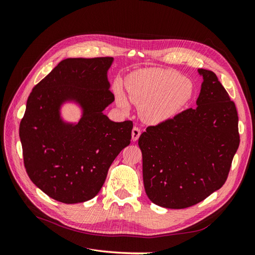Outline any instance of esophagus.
Masks as SVG:
<instances>
[{
	"label": "esophagus",
	"instance_id": "34e87169",
	"mask_svg": "<svg viewBox=\"0 0 255 255\" xmlns=\"http://www.w3.org/2000/svg\"><path fill=\"white\" fill-rule=\"evenodd\" d=\"M140 134H141L140 128H137V127H134L133 129H132V140H133V141L138 140V138H139Z\"/></svg>",
	"mask_w": 255,
	"mask_h": 255
}]
</instances>
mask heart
I'll return each instance as SVG.
<instances>
[{
	"label": "heart",
	"mask_w": 255,
	"mask_h": 255,
	"mask_svg": "<svg viewBox=\"0 0 255 255\" xmlns=\"http://www.w3.org/2000/svg\"><path fill=\"white\" fill-rule=\"evenodd\" d=\"M127 91L130 101L139 106L143 121L159 123L170 119L189 101L194 85L179 72L148 68L135 71L127 80ZM120 107H128L126 96L117 94Z\"/></svg>",
	"instance_id": "b5f03b06"
}]
</instances>
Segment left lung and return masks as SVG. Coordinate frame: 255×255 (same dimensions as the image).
Here are the masks:
<instances>
[{
	"mask_svg": "<svg viewBox=\"0 0 255 255\" xmlns=\"http://www.w3.org/2000/svg\"><path fill=\"white\" fill-rule=\"evenodd\" d=\"M198 72L197 106L148 127L138 139L145 194L161 207L186 208L221 188L239 145L234 102L213 71Z\"/></svg>",
	"mask_w": 255,
	"mask_h": 255,
	"instance_id": "obj_1",
	"label": "left lung"
}]
</instances>
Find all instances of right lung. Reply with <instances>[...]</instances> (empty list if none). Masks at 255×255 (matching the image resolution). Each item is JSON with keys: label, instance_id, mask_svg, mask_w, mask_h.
<instances>
[{"label": "right lung", "instance_id": "obj_1", "mask_svg": "<svg viewBox=\"0 0 255 255\" xmlns=\"http://www.w3.org/2000/svg\"><path fill=\"white\" fill-rule=\"evenodd\" d=\"M113 57L67 58L33 88L19 135L29 179L56 201L73 204L95 198L118 154L130 142L133 122H114L103 111L114 102L107 71ZM74 102L78 124L60 116Z\"/></svg>", "mask_w": 255, "mask_h": 255}]
</instances>
